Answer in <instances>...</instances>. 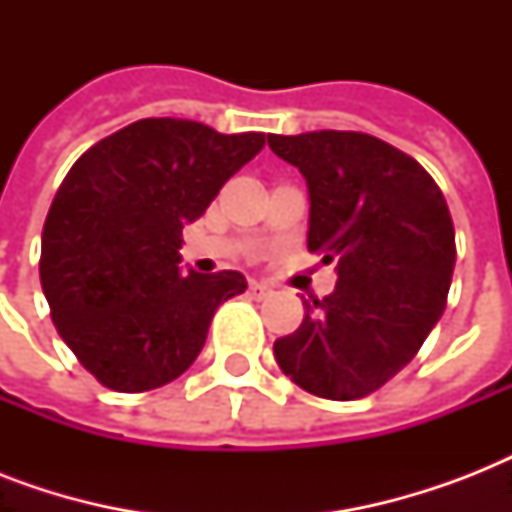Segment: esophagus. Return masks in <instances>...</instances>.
Listing matches in <instances>:
<instances>
[{
  "instance_id": "obj_1",
  "label": "esophagus",
  "mask_w": 512,
  "mask_h": 512,
  "mask_svg": "<svg viewBox=\"0 0 512 512\" xmlns=\"http://www.w3.org/2000/svg\"><path fill=\"white\" fill-rule=\"evenodd\" d=\"M249 297H255V300H263L268 292H271V287L268 284H263V281H249Z\"/></svg>"
}]
</instances>
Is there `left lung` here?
Returning <instances> with one entry per match:
<instances>
[{
	"label": "left lung",
	"mask_w": 512,
	"mask_h": 512,
	"mask_svg": "<svg viewBox=\"0 0 512 512\" xmlns=\"http://www.w3.org/2000/svg\"><path fill=\"white\" fill-rule=\"evenodd\" d=\"M268 146L308 183V249L337 263L335 292L305 303L273 356L313 396L364 398L417 356L446 308L457 247L444 193L366 132L268 135Z\"/></svg>",
	"instance_id": "8db88e82"
}]
</instances>
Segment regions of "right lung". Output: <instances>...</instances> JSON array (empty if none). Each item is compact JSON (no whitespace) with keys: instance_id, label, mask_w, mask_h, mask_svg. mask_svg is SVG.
<instances>
[{"instance_id":"add662e5","label":"right lung","mask_w":512,"mask_h":512,"mask_svg":"<svg viewBox=\"0 0 512 512\" xmlns=\"http://www.w3.org/2000/svg\"><path fill=\"white\" fill-rule=\"evenodd\" d=\"M265 146L188 119H140L87 148L42 231L52 324L111 390L162 388L196 361L209 321L247 289L236 271L180 273L183 225Z\"/></svg>"}]
</instances>
